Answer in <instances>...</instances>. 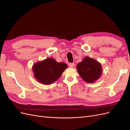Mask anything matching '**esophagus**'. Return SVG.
Wrapping results in <instances>:
<instances>
[{"mask_svg": "<svg viewBox=\"0 0 130 130\" xmlns=\"http://www.w3.org/2000/svg\"><path fill=\"white\" fill-rule=\"evenodd\" d=\"M69 66L70 68H74L75 66V63H70L69 64Z\"/></svg>", "mask_w": 130, "mask_h": 130, "instance_id": "esophagus-1", "label": "esophagus"}]
</instances>
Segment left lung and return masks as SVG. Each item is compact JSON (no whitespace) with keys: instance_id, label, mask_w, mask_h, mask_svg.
<instances>
[{"instance_id":"8db88e82","label":"left lung","mask_w":130,"mask_h":130,"mask_svg":"<svg viewBox=\"0 0 130 130\" xmlns=\"http://www.w3.org/2000/svg\"><path fill=\"white\" fill-rule=\"evenodd\" d=\"M78 73L85 81L93 83L99 79L102 73V67L99 62L86 57L76 66Z\"/></svg>"}]
</instances>
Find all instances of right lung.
Listing matches in <instances>:
<instances>
[{
    "instance_id": "add662e5",
    "label": "right lung",
    "mask_w": 130,
    "mask_h": 130,
    "mask_svg": "<svg viewBox=\"0 0 130 130\" xmlns=\"http://www.w3.org/2000/svg\"><path fill=\"white\" fill-rule=\"evenodd\" d=\"M67 67L65 63H59L53 58H47L34 64L32 70L35 78L39 82L49 85L58 79Z\"/></svg>"
}]
</instances>
